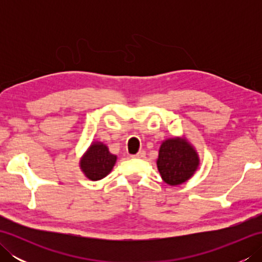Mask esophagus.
Returning <instances> with one entry per match:
<instances>
[{"label": "esophagus", "instance_id": "1", "mask_svg": "<svg viewBox=\"0 0 262 262\" xmlns=\"http://www.w3.org/2000/svg\"><path fill=\"white\" fill-rule=\"evenodd\" d=\"M145 155H146L145 151H140L137 154L132 155V158H134V159H144V158H145Z\"/></svg>", "mask_w": 262, "mask_h": 262}]
</instances>
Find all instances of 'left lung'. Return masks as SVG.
I'll return each mask as SVG.
<instances>
[{"instance_id": "left-lung-1", "label": "left lung", "mask_w": 262, "mask_h": 262, "mask_svg": "<svg viewBox=\"0 0 262 262\" xmlns=\"http://www.w3.org/2000/svg\"><path fill=\"white\" fill-rule=\"evenodd\" d=\"M199 161L197 151L187 138L172 137L161 144L157 165L165 183L179 186L194 174Z\"/></svg>"}]
</instances>
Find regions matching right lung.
Wrapping results in <instances>:
<instances>
[{"label":"right lung","mask_w":262,"mask_h":262,"mask_svg":"<svg viewBox=\"0 0 262 262\" xmlns=\"http://www.w3.org/2000/svg\"><path fill=\"white\" fill-rule=\"evenodd\" d=\"M116 161L117 155L111 154L105 144L92 142L80 160V168L88 179L98 181L110 173Z\"/></svg>","instance_id":"right-lung-1"}]
</instances>
